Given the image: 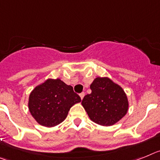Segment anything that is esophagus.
Returning a JSON list of instances; mask_svg holds the SVG:
<instances>
[{
	"instance_id": "obj_1",
	"label": "esophagus",
	"mask_w": 160,
	"mask_h": 160,
	"mask_svg": "<svg viewBox=\"0 0 160 160\" xmlns=\"http://www.w3.org/2000/svg\"><path fill=\"white\" fill-rule=\"evenodd\" d=\"M80 98H81V100L83 99V98H84V92H81V93L80 94Z\"/></svg>"
}]
</instances>
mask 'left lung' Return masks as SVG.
Masks as SVG:
<instances>
[{"instance_id": "1", "label": "left lung", "mask_w": 160, "mask_h": 160, "mask_svg": "<svg viewBox=\"0 0 160 160\" xmlns=\"http://www.w3.org/2000/svg\"><path fill=\"white\" fill-rule=\"evenodd\" d=\"M92 92L84 96L81 104L92 122L109 126L126 114L128 99L121 86L108 77H97L90 85Z\"/></svg>"}]
</instances>
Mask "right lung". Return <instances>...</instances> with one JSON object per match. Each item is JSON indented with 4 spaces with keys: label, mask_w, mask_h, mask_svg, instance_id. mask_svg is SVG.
<instances>
[{
    "label": "right lung",
    "mask_w": 160,
    "mask_h": 160,
    "mask_svg": "<svg viewBox=\"0 0 160 160\" xmlns=\"http://www.w3.org/2000/svg\"><path fill=\"white\" fill-rule=\"evenodd\" d=\"M80 101L72 86L60 79H48L30 92L28 107L38 124L53 127L63 122L71 107Z\"/></svg>",
    "instance_id": "add662e5"
}]
</instances>
